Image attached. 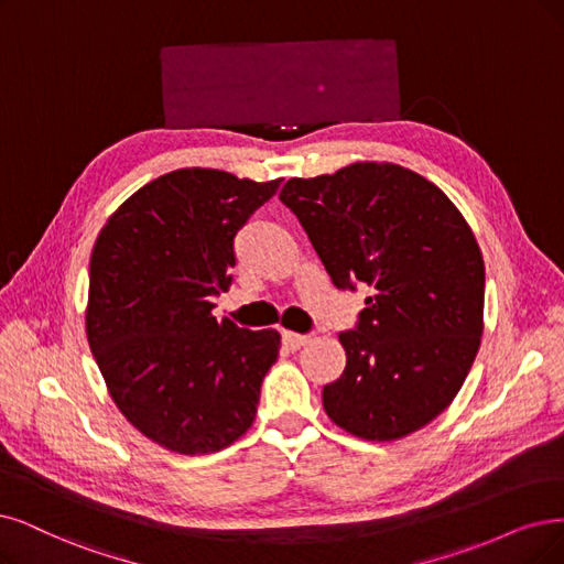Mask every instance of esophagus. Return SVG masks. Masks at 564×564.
<instances>
[{
  "mask_svg": "<svg viewBox=\"0 0 564 564\" xmlns=\"http://www.w3.org/2000/svg\"><path fill=\"white\" fill-rule=\"evenodd\" d=\"M283 344L290 348V350H300L302 346H306L308 344V337H304V335H297V332H288V329H283Z\"/></svg>",
  "mask_w": 564,
  "mask_h": 564,
  "instance_id": "esophagus-1",
  "label": "esophagus"
}]
</instances>
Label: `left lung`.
<instances>
[{"label":"left lung","instance_id":"obj_1","mask_svg":"<svg viewBox=\"0 0 564 564\" xmlns=\"http://www.w3.org/2000/svg\"><path fill=\"white\" fill-rule=\"evenodd\" d=\"M337 288L367 283L344 373L323 388L332 423L367 442L425 427L460 392L484 335L486 264L465 216L432 181L352 162L281 187Z\"/></svg>","mask_w":564,"mask_h":564}]
</instances>
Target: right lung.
I'll use <instances>...</instances> for the list:
<instances>
[{"label":"right lung","instance_id":"add662e5","mask_svg":"<svg viewBox=\"0 0 564 564\" xmlns=\"http://www.w3.org/2000/svg\"><path fill=\"white\" fill-rule=\"evenodd\" d=\"M276 181L187 166L124 199L90 256L86 335L111 400L145 440L181 455L227 448L253 425L276 329L216 321L235 237Z\"/></svg>","mask_w":564,"mask_h":564}]
</instances>
